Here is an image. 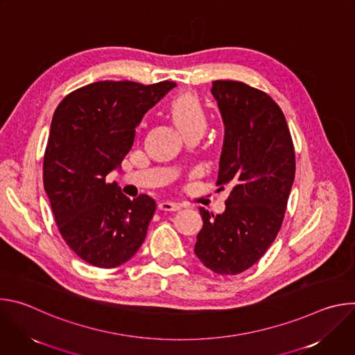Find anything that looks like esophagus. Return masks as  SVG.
<instances>
[{
  "instance_id": "1",
  "label": "esophagus",
  "mask_w": 355,
  "mask_h": 355,
  "mask_svg": "<svg viewBox=\"0 0 355 355\" xmlns=\"http://www.w3.org/2000/svg\"><path fill=\"white\" fill-rule=\"evenodd\" d=\"M159 209L160 211H166V212H174V211H180L181 205L175 204V202H170V200H163L159 204Z\"/></svg>"
}]
</instances>
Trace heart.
<instances>
[{"mask_svg":"<svg viewBox=\"0 0 355 355\" xmlns=\"http://www.w3.org/2000/svg\"><path fill=\"white\" fill-rule=\"evenodd\" d=\"M168 111L184 135L195 129L205 130L207 128V111L199 96L193 92H180L175 95L170 101Z\"/></svg>","mask_w":355,"mask_h":355,"instance_id":"obj_1","label":"heart"}]
</instances>
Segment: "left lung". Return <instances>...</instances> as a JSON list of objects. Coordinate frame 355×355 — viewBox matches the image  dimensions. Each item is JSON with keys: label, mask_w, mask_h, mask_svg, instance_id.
I'll list each match as a JSON object with an SVG mask.
<instances>
[{"label": "left lung", "mask_w": 355, "mask_h": 355, "mask_svg": "<svg viewBox=\"0 0 355 355\" xmlns=\"http://www.w3.org/2000/svg\"><path fill=\"white\" fill-rule=\"evenodd\" d=\"M225 143L216 185L229 187L222 215L199 208L204 226L195 254L220 275L254 266L274 243L295 178V148L286 119L275 101L241 81L216 80Z\"/></svg>", "instance_id": "8db88e82"}]
</instances>
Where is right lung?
<instances>
[{
	"label": "right lung",
	"mask_w": 355,
	"mask_h": 355,
	"mask_svg": "<svg viewBox=\"0 0 355 355\" xmlns=\"http://www.w3.org/2000/svg\"><path fill=\"white\" fill-rule=\"evenodd\" d=\"M175 85L96 81L66 95L55 111L43 185L62 237L94 267L122 266L146 239L155 199H129L107 177L129 153L143 115Z\"/></svg>",
	"instance_id": "obj_1"
}]
</instances>
